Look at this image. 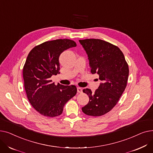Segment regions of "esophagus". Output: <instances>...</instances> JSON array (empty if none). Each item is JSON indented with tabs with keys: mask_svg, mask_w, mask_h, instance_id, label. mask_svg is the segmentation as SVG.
<instances>
[{
	"mask_svg": "<svg viewBox=\"0 0 153 153\" xmlns=\"http://www.w3.org/2000/svg\"><path fill=\"white\" fill-rule=\"evenodd\" d=\"M77 92H79V93H82V89L80 87H77Z\"/></svg>",
	"mask_w": 153,
	"mask_h": 153,
	"instance_id": "obj_1",
	"label": "esophagus"
}]
</instances>
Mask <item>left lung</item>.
<instances>
[{
  "mask_svg": "<svg viewBox=\"0 0 153 153\" xmlns=\"http://www.w3.org/2000/svg\"><path fill=\"white\" fill-rule=\"evenodd\" d=\"M89 61L92 74L97 73L102 81L94 92L89 89L83 92L89 102L82 108L91 116H101L113 108L124 92L129 75L125 56L119 48L99 39L79 40Z\"/></svg>",
  "mask_w": 153,
  "mask_h": 153,
  "instance_id": "left-lung-1",
  "label": "left lung"
}]
</instances>
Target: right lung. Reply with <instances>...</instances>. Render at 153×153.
Instances as JSON below:
<instances>
[{
	"label": "right lung",
	"mask_w": 153,
	"mask_h": 153,
	"mask_svg": "<svg viewBox=\"0 0 153 153\" xmlns=\"http://www.w3.org/2000/svg\"><path fill=\"white\" fill-rule=\"evenodd\" d=\"M76 46L72 40L59 39L43 43L29 53L23 69L24 87L31 105L40 114L60 115L64 105L76 94V86L56 85L50 79L60 73V54Z\"/></svg>",
	"instance_id": "1"
}]
</instances>
